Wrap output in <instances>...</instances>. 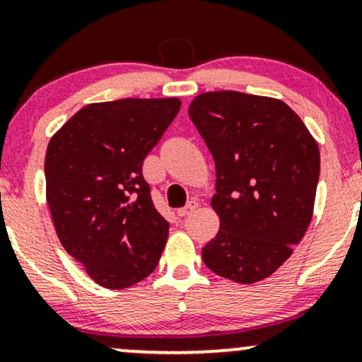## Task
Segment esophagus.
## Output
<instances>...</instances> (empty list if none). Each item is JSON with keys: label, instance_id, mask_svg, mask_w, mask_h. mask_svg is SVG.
Masks as SVG:
<instances>
[{"label": "esophagus", "instance_id": "1", "mask_svg": "<svg viewBox=\"0 0 362 362\" xmlns=\"http://www.w3.org/2000/svg\"><path fill=\"white\" fill-rule=\"evenodd\" d=\"M198 209V202L197 200H189L188 204L185 205L182 209H177V216L185 217V216H189V214H193Z\"/></svg>", "mask_w": 362, "mask_h": 362}]
</instances>
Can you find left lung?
<instances>
[{"mask_svg":"<svg viewBox=\"0 0 362 362\" xmlns=\"http://www.w3.org/2000/svg\"><path fill=\"white\" fill-rule=\"evenodd\" d=\"M216 164V238L202 248L212 273L257 283L293 254L309 228L320 148L281 100L240 91L202 93L188 108Z\"/></svg>","mask_w":362,"mask_h":362,"instance_id":"8db88e82","label":"left lung"}]
</instances>
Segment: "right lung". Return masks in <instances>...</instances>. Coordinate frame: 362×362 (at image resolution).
Wrapping results in <instances>:
<instances>
[{
    "label": "right lung",
    "mask_w": 362,
    "mask_h": 362,
    "mask_svg": "<svg viewBox=\"0 0 362 362\" xmlns=\"http://www.w3.org/2000/svg\"><path fill=\"white\" fill-rule=\"evenodd\" d=\"M180 108V98L89 103L49 139L46 202L58 240L105 288H129L160 260L169 223L141 167Z\"/></svg>",
    "instance_id": "obj_1"
}]
</instances>
